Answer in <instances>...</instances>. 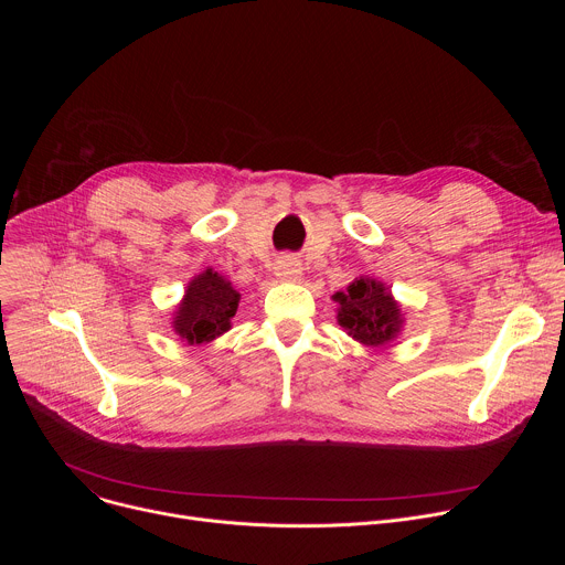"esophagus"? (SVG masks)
Here are the masks:
<instances>
[{
  "label": "esophagus",
  "instance_id": "esophagus-1",
  "mask_svg": "<svg viewBox=\"0 0 565 565\" xmlns=\"http://www.w3.org/2000/svg\"><path fill=\"white\" fill-rule=\"evenodd\" d=\"M275 275L284 281H297L299 275H301V264L292 257H286L275 266Z\"/></svg>",
  "mask_w": 565,
  "mask_h": 565
}]
</instances>
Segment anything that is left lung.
<instances>
[{
    "instance_id": "8db88e82",
    "label": "left lung",
    "mask_w": 565,
    "mask_h": 565,
    "mask_svg": "<svg viewBox=\"0 0 565 565\" xmlns=\"http://www.w3.org/2000/svg\"><path fill=\"white\" fill-rule=\"evenodd\" d=\"M338 324L358 342L366 347H382L402 331V310L391 290L371 277L355 279L347 292H335Z\"/></svg>"
}]
</instances>
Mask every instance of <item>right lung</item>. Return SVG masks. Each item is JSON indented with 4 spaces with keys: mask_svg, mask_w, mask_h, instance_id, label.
<instances>
[{
    "mask_svg": "<svg viewBox=\"0 0 565 565\" xmlns=\"http://www.w3.org/2000/svg\"><path fill=\"white\" fill-rule=\"evenodd\" d=\"M241 295L212 268L196 275L177 306L174 333L188 344H205L232 327Z\"/></svg>",
    "mask_w": 565,
    "mask_h": 565,
    "instance_id": "1",
    "label": "right lung"
}]
</instances>
